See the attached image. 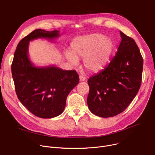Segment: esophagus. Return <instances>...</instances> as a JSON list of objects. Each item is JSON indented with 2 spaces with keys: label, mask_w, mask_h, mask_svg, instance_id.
<instances>
[{
  "label": "esophagus",
  "mask_w": 155,
  "mask_h": 155,
  "mask_svg": "<svg viewBox=\"0 0 155 155\" xmlns=\"http://www.w3.org/2000/svg\"><path fill=\"white\" fill-rule=\"evenodd\" d=\"M85 79H86V78H85L84 76H83L82 75H79V81L81 82H83V81H85Z\"/></svg>",
  "instance_id": "obj_1"
}]
</instances>
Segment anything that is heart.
Segmentation results:
<instances>
[{
  "mask_svg": "<svg viewBox=\"0 0 155 155\" xmlns=\"http://www.w3.org/2000/svg\"><path fill=\"white\" fill-rule=\"evenodd\" d=\"M113 48L110 38L95 33L76 39L71 44V52L66 51L64 56L72 65H77L78 59H84L87 70L98 72L108 63Z\"/></svg>",
  "mask_w": 155,
  "mask_h": 155,
  "instance_id": "b5f03b06",
  "label": "heart"
}]
</instances>
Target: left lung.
Masks as SVG:
<instances>
[{
  "label": "left lung",
  "mask_w": 155,
  "mask_h": 155,
  "mask_svg": "<svg viewBox=\"0 0 155 155\" xmlns=\"http://www.w3.org/2000/svg\"><path fill=\"white\" fill-rule=\"evenodd\" d=\"M121 41L109 64L88 80L87 105L96 116L108 117L122 113L140 87L143 60L135 41L120 31Z\"/></svg>",
  "instance_id": "1"
}]
</instances>
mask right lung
Listing matches in <instances>:
<instances>
[{"label":"right lung","instance_id":"right-lung-1","mask_svg":"<svg viewBox=\"0 0 155 155\" xmlns=\"http://www.w3.org/2000/svg\"><path fill=\"white\" fill-rule=\"evenodd\" d=\"M59 36L57 30L33 31L18 43L12 64L17 97L31 113L41 118H51L61 114L68 94L79 81L74 70H63L54 65L37 67L29 58L31 41L38 38L53 40Z\"/></svg>","mask_w":155,"mask_h":155}]
</instances>
